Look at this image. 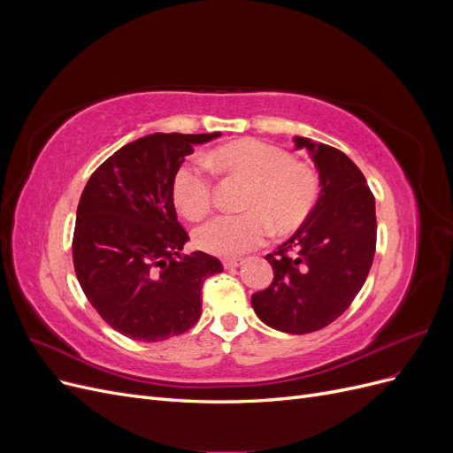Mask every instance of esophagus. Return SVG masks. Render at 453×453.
Here are the masks:
<instances>
[{
    "instance_id": "esophagus-1",
    "label": "esophagus",
    "mask_w": 453,
    "mask_h": 453,
    "mask_svg": "<svg viewBox=\"0 0 453 453\" xmlns=\"http://www.w3.org/2000/svg\"><path fill=\"white\" fill-rule=\"evenodd\" d=\"M240 265H243V258H238V257H232V258H225L223 260V266L225 268H238Z\"/></svg>"
}]
</instances>
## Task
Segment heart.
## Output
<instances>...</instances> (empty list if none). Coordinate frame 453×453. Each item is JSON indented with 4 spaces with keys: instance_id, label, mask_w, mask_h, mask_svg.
Instances as JSON below:
<instances>
[{
    "instance_id": "1",
    "label": "heart",
    "mask_w": 453,
    "mask_h": 453,
    "mask_svg": "<svg viewBox=\"0 0 453 453\" xmlns=\"http://www.w3.org/2000/svg\"><path fill=\"white\" fill-rule=\"evenodd\" d=\"M219 173L250 181L238 215H215L200 225L195 242L205 253L236 257L263 243L270 230L278 234L303 226L319 200V173L296 162L289 150L260 140H238L205 157ZM172 196L185 217L198 219L213 203V180L202 162H188L175 172Z\"/></svg>"
}]
</instances>
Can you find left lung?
<instances>
[{
	"label": "left lung",
	"mask_w": 453,
	"mask_h": 453,
	"mask_svg": "<svg viewBox=\"0 0 453 453\" xmlns=\"http://www.w3.org/2000/svg\"><path fill=\"white\" fill-rule=\"evenodd\" d=\"M319 172L321 195L295 234L266 255L273 280L251 296L258 319L289 334L331 325L357 296L376 251V205L363 172L342 150L295 138Z\"/></svg>",
	"instance_id": "obj_1"
}]
</instances>
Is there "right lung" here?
Masks as SVG:
<instances>
[{
  "label": "right lung",
  "mask_w": 453,
  "mask_h": 453,
  "mask_svg": "<svg viewBox=\"0 0 453 453\" xmlns=\"http://www.w3.org/2000/svg\"><path fill=\"white\" fill-rule=\"evenodd\" d=\"M213 134H150L98 166L81 195L73 266L102 319L132 340L160 342L187 333L202 313V285L221 260L195 251L177 221L175 172L195 143Z\"/></svg>",
  "instance_id": "right-lung-1"
}]
</instances>
